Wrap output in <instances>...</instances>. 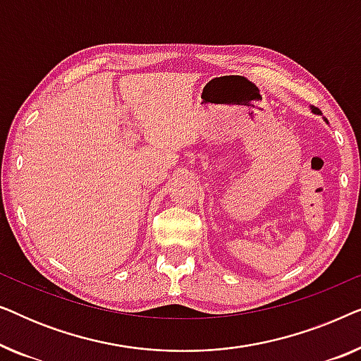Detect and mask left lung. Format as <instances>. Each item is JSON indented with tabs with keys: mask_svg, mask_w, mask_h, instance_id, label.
I'll use <instances>...</instances> for the list:
<instances>
[{
	"mask_svg": "<svg viewBox=\"0 0 361 361\" xmlns=\"http://www.w3.org/2000/svg\"><path fill=\"white\" fill-rule=\"evenodd\" d=\"M312 111H314V113H320L319 108H312Z\"/></svg>",
	"mask_w": 361,
	"mask_h": 361,
	"instance_id": "obj_1",
	"label": "left lung"
}]
</instances>
